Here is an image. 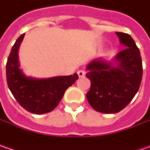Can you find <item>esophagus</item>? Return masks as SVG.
<instances>
[{
  "mask_svg": "<svg viewBox=\"0 0 150 150\" xmlns=\"http://www.w3.org/2000/svg\"><path fill=\"white\" fill-rule=\"evenodd\" d=\"M85 74H86V72L83 71V70H79V71H78V75L79 78H83L84 76H85Z\"/></svg>",
  "mask_w": 150,
  "mask_h": 150,
  "instance_id": "34e87169",
  "label": "esophagus"
}]
</instances>
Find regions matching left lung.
<instances>
[{
	"label": "left lung",
	"mask_w": 150,
	"mask_h": 150,
	"mask_svg": "<svg viewBox=\"0 0 150 150\" xmlns=\"http://www.w3.org/2000/svg\"><path fill=\"white\" fill-rule=\"evenodd\" d=\"M124 46L114 62L96 59L87 66L86 77L91 81L87 98L96 111L115 113L129 103L141 83L143 66L139 50L130 35L116 32Z\"/></svg>",
	"instance_id": "1"
}]
</instances>
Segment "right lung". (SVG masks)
<instances>
[{
  "mask_svg": "<svg viewBox=\"0 0 150 150\" xmlns=\"http://www.w3.org/2000/svg\"><path fill=\"white\" fill-rule=\"evenodd\" d=\"M25 34L16 41L6 62V81L16 100L26 111L42 114L58 105L67 88L76 82L77 73L70 76L38 79L26 77L19 68L18 49Z\"/></svg>",
  "mask_w": 150,
  "mask_h": 150,
  "instance_id": "1",
  "label": "right lung"
}]
</instances>
